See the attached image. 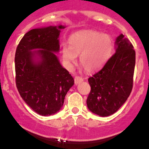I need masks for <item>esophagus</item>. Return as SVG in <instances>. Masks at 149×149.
<instances>
[{"label": "esophagus", "instance_id": "esophagus-1", "mask_svg": "<svg viewBox=\"0 0 149 149\" xmlns=\"http://www.w3.org/2000/svg\"><path fill=\"white\" fill-rule=\"evenodd\" d=\"M83 80H84V79L82 77H81V76H76V77H75V79H74L75 84H79V83H81V81H83Z\"/></svg>", "mask_w": 149, "mask_h": 149}]
</instances>
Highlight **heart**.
<instances>
[{
	"mask_svg": "<svg viewBox=\"0 0 149 149\" xmlns=\"http://www.w3.org/2000/svg\"><path fill=\"white\" fill-rule=\"evenodd\" d=\"M69 45H63L62 57L68 67L79 55V63L86 72L92 73L104 65L113 51V40L108 35L95 30H82L72 35Z\"/></svg>",
	"mask_w": 149,
	"mask_h": 149,
	"instance_id": "heart-1",
	"label": "heart"
}]
</instances>
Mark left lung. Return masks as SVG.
Masks as SVG:
<instances>
[{"label":"left lung","mask_w":149,"mask_h":149,"mask_svg":"<svg viewBox=\"0 0 149 149\" xmlns=\"http://www.w3.org/2000/svg\"><path fill=\"white\" fill-rule=\"evenodd\" d=\"M116 53L97 73L88 79L91 91L88 108L100 116L112 115L129 97L133 86L135 52L123 34L116 39Z\"/></svg>","instance_id":"obj_1"}]
</instances>
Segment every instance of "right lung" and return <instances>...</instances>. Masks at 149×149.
I'll return each instance as SVG.
<instances>
[{
	"label": "right lung",
	"instance_id": "add662e5",
	"mask_svg": "<svg viewBox=\"0 0 149 149\" xmlns=\"http://www.w3.org/2000/svg\"><path fill=\"white\" fill-rule=\"evenodd\" d=\"M65 26L33 29L24 34L15 53L16 85L23 100L37 113H57L74 80L63 68L55 53ZM34 49H39L32 52Z\"/></svg>",
	"mask_w": 149,
	"mask_h": 149
}]
</instances>
